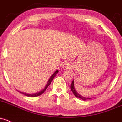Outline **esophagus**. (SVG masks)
Segmentation results:
<instances>
[{"mask_svg":"<svg viewBox=\"0 0 122 122\" xmlns=\"http://www.w3.org/2000/svg\"><path fill=\"white\" fill-rule=\"evenodd\" d=\"M62 67H63V68L65 69H68L70 67V66L69 64L67 63V62H65V63H64V64L62 65Z\"/></svg>","mask_w":122,"mask_h":122,"instance_id":"obj_1","label":"esophagus"}]
</instances>
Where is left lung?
Returning a JSON list of instances; mask_svg holds the SVG:
<instances>
[{
	"label": "left lung",
	"mask_w": 122,
	"mask_h": 122,
	"mask_svg": "<svg viewBox=\"0 0 122 122\" xmlns=\"http://www.w3.org/2000/svg\"><path fill=\"white\" fill-rule=\"evenodd\" d=\"M70 88H71V91H72V92L73 93V94H74V96L76 97L79 98V99L83 100H87V99H90V98L84 97L82 96H81L80 94H78V93H77V92H76V89H75V87H74V80H72V83H71V86H70Z\"/></svg>",
	"instance_id": "obj_1"
}]
</instances>
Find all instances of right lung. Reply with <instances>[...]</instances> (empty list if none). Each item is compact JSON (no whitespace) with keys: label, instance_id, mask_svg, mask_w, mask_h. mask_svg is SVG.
Segmentation results:
<instances>
[{"label":"right lung","instance_id":"add662e5","mask_svg":"<svg viewBox=\"0 0 122 122\" xmlns=\"http://www.w3.org/2000/svg\"><path fill=\"white\" fill-rule=\"evenodd\" d=\"M58 72V70H56V71H55V72H54L53 74L52 75V76H51V77H50V78H49L48 81L47 82V84H46V86H45V87H44V88H43L42 90L41 91H40L39 92H38V93H34V94H27V93H23V92H19V91L18 90V92H20V93H22V94H25V96H28V97H37V96H39L41 95L42 93H44V92H45V90H46V88H48V87L49 86H50V84H51V82L52 81V80H53L54 77L55 76V75L57 74V73Z\"/></svg>","mask_w":122,"mask_h":122}]
</instances>
